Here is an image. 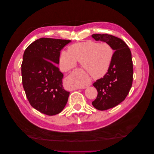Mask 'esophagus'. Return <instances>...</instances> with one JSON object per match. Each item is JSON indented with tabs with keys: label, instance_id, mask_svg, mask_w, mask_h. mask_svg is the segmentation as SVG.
I'll return each mask as SVG.
<instances>
[{
	"label": "esophagus",
	"instance_id": "34e87169",
	"mask_svg": "<svg viewBox=\"0 0 154 154\" xmlns=\"http://www.w3.org/2000/svg\"><path fill=\"white\" fill-rule=\"evenodd\" d=\"M67 81L70 85V88L71 90L74 89H83L90 86L91 82L89 80H87L85 82H83L82 76L77 74H71L67 78Z\"/></svg>",
	"mask_w": 154,
	"mask_h": 154
}]
</instances>
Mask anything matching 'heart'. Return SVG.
<instances>
[{"instance_id":"obj_1","label":"heart","mask_w":154,"mask_h":154,"mask_svg":"<svg viewBox=\"0 0 154 154\" xmlns=\"http://www.w3.org/2000/svg\"><path fill=\"white\" fill-rule=\"evenodd\" d=\"M114 57V50L107 43L87 41L69 46L67 52L62 51L60 63L62 68L69 70L76 62L80 63L85 71L92 78L103 77L108 72Z\"/></svg>"}]
</instances>
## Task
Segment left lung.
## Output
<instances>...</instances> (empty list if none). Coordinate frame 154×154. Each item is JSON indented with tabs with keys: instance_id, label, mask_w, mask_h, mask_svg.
<instances>
[{
	"instance_id": "left-lung-1",
	"label": "left lung",
	"mask_w": 154,
	"mask_h": 154,
	"mask_svg": "<svg viewBox=\"0 0 154 154\" xmlns=\"http://www.w3.org/2000/svg\"><path fill=\"white\" fill-rule=\"evenodd\" d=\"M92 37L109 44L115 51L108 72L92 85L97 91L92 105L97 110H105L122 103L129 93L133 81L132 54L128 46L118 37L109 34H94Z\"/></svg>"
}]
</instances>
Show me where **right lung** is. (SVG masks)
I'll return each instance as SVG.
<instances>
[{"instance_id": "add662e5", "label": "right lung", "mask_w": 154, "mask_h": 154, "mask_svg": "<svg viewBox=\"0 0 154 154\" xmlns=\"http://www.w3.org/2000/svg\"><path fill=\"white\" fill-rule=\"evenodd\" d=\"M69 40L41 38L26 48L22 63V85L31 105L41 113L54 116L61 112L70 92L63 88V74L56 64Z\"/></svg>"}]
</instances>
